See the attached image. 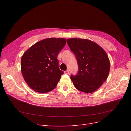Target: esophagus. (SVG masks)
<instances>
[{
	"mask_svg": "<svg viewBox=\"0 0 131 131\" xmlns=\"http://www.w3.org/2000/svg\"><path fill=\"white\" fill-rule=\"evenodd\" d=\"M64 74H69V70H66V71H64Z\"/></svg>",
	"mask_w": 131,
	"mask_h": 131,
	"instance_id": "obj_1",
	"label": "esophagus"
}]
</instances>
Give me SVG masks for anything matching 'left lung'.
I'll list each match as a JSON object with an SVG mask.
<instances>
[{
    "mask_svg": "<svg viewBox=\"0 0 131 131\" xmlns=\"http://www.w3.org/2000/svg\"><path fill=\"white\" fill-rule=\"evenodd\" d=\"M67 43L74 53L78 72L70 79L78 90L92 93L100 88L108 78L110 61L105 51L96 43L84 39L72 38Z\"/></svg>",
    "mask_w": 131,
    "mask_h": 131,
    "instance_id": "1",
    "label": "left lung"
}]
</instances>
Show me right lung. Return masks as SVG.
<instances>
[{"mask_svg":"<svg viewBox=\"0 0 131 131\" xmlns=\"http://www.w3.org/2000/svg\"><path fill=\"white\" fill-rule=\"evenodd\" d=\"M66 44L61 38L43 39L28 49L21 58V72L30 88L45 93L53 90L63 72L59 69L57 56Z\"/></svg>","mask_w":131,"mask_h":131,"instance_id":"right-lung-1","label":"right lung"}]
</instances>
